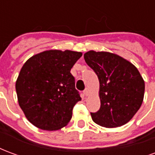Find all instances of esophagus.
Listing matches in <instances>:
<instances>
[{
	"instance_id": "obj_1",
	"label": "esophagus",
	"mask_w": 155,
	"mask_h": 155,
	"mask_svg": "<svg viewBox=\"0 0 155 155\" xmlns=\"http://www.w3.org/2000/svg\"><path fill=\"white\" fill-rule=\"evenodd\" d=\"M83 92H84V94L85 96H88V95H89V89H88V88H86Z\"/></svg>"
}]
</instances>
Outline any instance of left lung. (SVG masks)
Returning <instances> with one entry per match:
<instances>
[{
    "instance_id": "obj_1",
    "label": "left lung",
    "mask_w": 155,
    "mask_h": 155,
    "mask_svg": "<svg viewBox=\"0 0 155 155\" xmlns=\"http://www.w3.org/2000/svg\"><path fill=\"white\" fill-rule=\"evenodd\" d=\"M84 58L100 81L101 108L91 113L93 121L105 128L128 123L143 100L144 81L138 69L120 55L105 51H90Z\"/></svg>"
}]
</instances>
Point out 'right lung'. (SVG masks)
I'll use <instances>...</instances> for the list:
<instances>
[{
  "label": "right lung",
  "instance_id": "obj_1",
  "mask_svg": "<svg viewBox=\"0 0 155 155\" xmlns=\"http://www.w3.org/2000/svg\"><path fill=\"white\" fill-rule=\"evenodd\" d=\"M81 55L77 51L50 50L23 64L15 91L20 107L33 125L58 130L70 122L73 108L81 101L71 70Z\"/></svg>",
  "mask_w": 155,
  "mask_h": 155
}]
</instances>
